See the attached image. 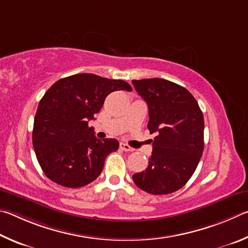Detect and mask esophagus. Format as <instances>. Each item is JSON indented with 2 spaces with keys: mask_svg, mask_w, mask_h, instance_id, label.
Listing matches in <instances>:
<instances>
[{
  "mask_svg": "<svg viewBox=\"0 0 248 248\" xmlns=\"http://www.w3.org/2000/svg\"><path fill=\"white\" fill-rule=\"evenodd\" d=\"M120 148H121L122 150H123V151H128V153H129V151H133V150H134L131 146L124 144V142H121V144H120Z\"/></svg>",
  "mask_w": 248,
  "mask_h": 248,
  "instance_id": "obj_1",
  "label": "esophagus"
}]
</instances>
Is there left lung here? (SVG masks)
Segmentation results:
<instances>
[{
    "label": "left lung",
    "mask_w": 248,
    "mask_h": 248,
    "mask_svg": "<svg viewBox=\"0 0 248 248\" xmlns=\"http://www.w3.org/2000/svg\"><path fill=\"white\" fill-rule=\"evenodd\" d=\"M148 104L150 134H155L145 171L133 175L140 189L153 195L175 192L194 174L203 151V115L196 99L180 85L162 78L133 80Z\"/></svg>",
    "instance_id": "obj_1"
}]
</instances>
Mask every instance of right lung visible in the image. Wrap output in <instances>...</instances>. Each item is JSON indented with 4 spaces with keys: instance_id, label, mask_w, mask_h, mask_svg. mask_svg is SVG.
Instances as JSON below:
<instances>
[{
    "instance_id": "right-lung-1",
    "label": "right lung",
    "mask_w": 248,
    "mask_h": 248,
    "mask_svg": "<svg viewBox=\"0 0 248 248\" xmlns=\"http://www.w3.org/2000/svg\"><path fill=\"white\" fill-rule=\"evenodd\" d=\"M116 90L132 91V87L94 74L62 78L46 90L34 116L32 145L52 182L71 188L89 184L100 175L107 155L119 149L114 138L98 140L88 126L107 95Z\"/></svg>"
}]
</instances>
